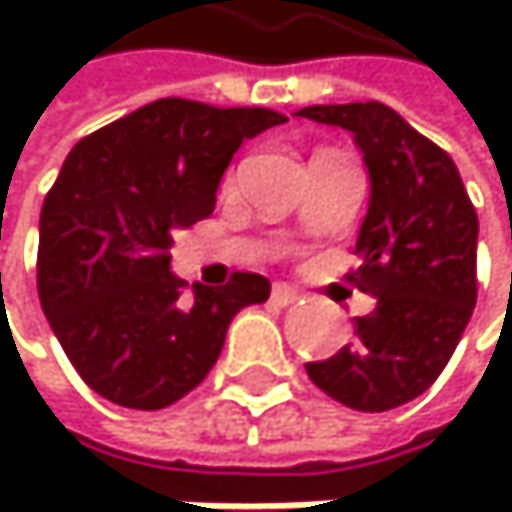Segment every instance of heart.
Instances as JSON below:
<instances>
[{
	"instance_id": "obj_1",
	"label": "heart",
	"mask_w": 512,
	"mask_h": 512,
	"mask_svg": "<svg viewBox=\"0 0 512 512\" xmlns=\"http://www.w3.org/2000/svg\"><path fill=\"white\" fill-rule=\"evenodd\" d=\"M313 178H316V165H310V168L304 171V184H313Z\"/></svg>"
}]
</instances>
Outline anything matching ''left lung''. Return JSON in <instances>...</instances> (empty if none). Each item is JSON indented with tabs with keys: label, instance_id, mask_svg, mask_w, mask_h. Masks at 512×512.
<instances>
[{
	"label": "left lung",
	"instance_id": "1",
	"mask_svg": "<svg viewBox=\"0 0 512 512\" xmlns=\"http://www.w3.org/2000/svg\"><path fill=\"white\" fill-rule=\"evenodd\" d=\"M270 110L162 97L70 150L39 214V301L82 381L159 411L196 390L233 316L267 301L258 273H171L174 233L205 221L233 153Z\"/></svg>",
	"mask_w": 512,
	"mask_h": 512
}]
</instances>
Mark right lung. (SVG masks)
<instances>
[{
    "instance_id": "1",
    "label": "right lung",
    "mask_w": 512,
    "mask_h": 512,
    "mask_svg": "<svg viewBox=\"0 0 512 512\" xmlns=\"http://www.w3.org/2000/svg\"><path fill=\"white\" fill-rule=\"evenodd\" d=\"M313 122L353 131L368 171V214L347 279L378 307L356 319V341L310 381L356 411H387L421 396L448 365L476 307L479 221L445 150L384 104L304 107Z\"/></svg>"
}]
</instances>
